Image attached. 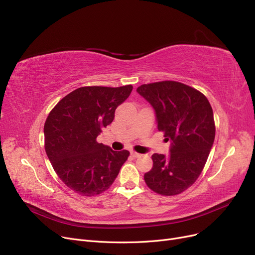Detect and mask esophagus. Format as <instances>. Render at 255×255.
I'll return each instance as SVG.
<instances>
[{"instance_id": "1", "label": "esophagus", "mask_w": 255, "mask_h": 255, "mask_svg": "<svg viewBox=\"0 0 255 255\" xmlns=\"http://www.w3.org/2000/svg\"><path fill=\"white\" fill-rule=\"evenodd\" d=\"M130 154L132 155L134 158H137V157H139V156H140V154H139V153H137V152H134V151H131V152H130Z\"/></svg>"}]
</instances>
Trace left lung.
<instances>
[{
	"label": "left lung",
	"instance_id": "1",
	"mask_svg": "<svg viewBox=\"0 0 255 255\" xmlns=\"http://www.w3.org/2000/svg\"><path fill=\"white\" fill-rule=\"evenodd\" d=\"M136 92L152 106L157 129L171 143L167 156L152 155V169L144 180L158 194H180L200 176L213 146L210 103L200 91L174 81L140 85Z\"/></svg>",
	"mask_w": 255,
	"mask_h": 255
}]
</instances>
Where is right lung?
<instances>
[{
    "mask_svg": "<svg viewBox=\"0 0 255 255\" xmlns=\"http://www.w3.org/2000/svg\"><path fill=\"white\" fill-rule=\"evenodd\" d=\"M131 91V85L81 87L50 111L44 125L46 153L56 174L74 192L93 196L107 190L127 161L129 151H113L97 137Z\"/></svg>",
    "mask_w": 255,
    "mask_h": 255,
    "instance_id": "right-lung-1",
    "label": "right lung"
}]
</instances>
